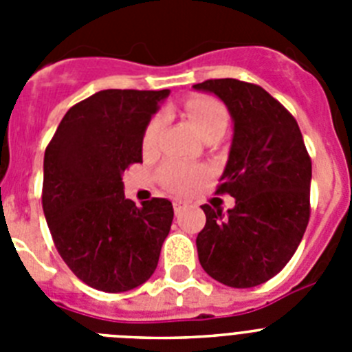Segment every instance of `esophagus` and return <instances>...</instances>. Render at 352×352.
Instances as JSON below:
<instances>
[{
    "instance_id": "34e87169",
    "label": "esophagus",
    "mask_w": 352,
    "mask_h": 352,
    "mask_svg": "<svg viewBox=\"0 0 352 352\" xmlns=\"http://www.w3.org/2000/svg\"><path fill=\"white\" fill-rule=\"evenodd\" d=\"M173 206H174V213L179 214L186 206H188V203H186V201H183V199H176V201L173 203Z\"/></svg>"
}]
</instances>
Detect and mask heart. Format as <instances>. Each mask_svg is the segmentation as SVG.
Instances as JSON below:
<instances>
[{"label": "heart", "mask_w": 352, "mask_h": 352, "mask_svg": "<svg viewBox=\"0 0 352 352\" xmlns=\"http://www.w3.org/2000/svg\"><path fill=\"white\" fill-rule=\"evenodd\" d=\"M185 111L194 129L203 139L210 138V135H222L226 132L229 114H227V109L217 98L195 96V98L186 100ZM164 123H166V118L158 114L146 126L144 135H142V149L146 153L157 148ZM204 178H206V170L203 167L192 166V164H185V162L179 160H167L160 169V179L164 182V185H167L173 190H186V188L203 182Z\"/></svg>", "instance_id": "heart-1"}]
</instances>
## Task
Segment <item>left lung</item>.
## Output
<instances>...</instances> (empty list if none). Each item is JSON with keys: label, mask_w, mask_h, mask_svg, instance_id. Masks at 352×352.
Masks as SVG:
<instances>
[{"label": "left lung", "mask_w": 352, "mask_h": 352, "mask_svg": "<svg viewBox=\"0 0 352 352\" xmlns=\"http://www.w3.org/2000/svg\"><path fill=\"white\" fill-rule=\"evenodd\" d=\"M195 91L213 93L232 118V142L217 194L234 208L201 206L199 263L229 287L264 284L289 263L310 219V162L303 135L287 109L257 84L210 79Z\"/></svg>", "instance_id": "left-lung-1"}]
</instances>
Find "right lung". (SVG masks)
Listing matches in <instances>:
<instances>
[{
  "mask_svg": "<svg viewBox=\"0 0 352 352\" xmlns=\"http://www.w3.org/2000/svg\"><path fill=\"white\" fill-rule=\"evenodd\" d=\"M169 89H104L68 109L43 157L42 206L61 259L104 292L144 284L157 270L173 204L125 197L123 173L142 164V135Z\"/></svg>",
  "mask_w": 352,
  "mask_h": 352,
  "instance_id": "add662e5",
  "label": "right lung"
}]
</instances>
